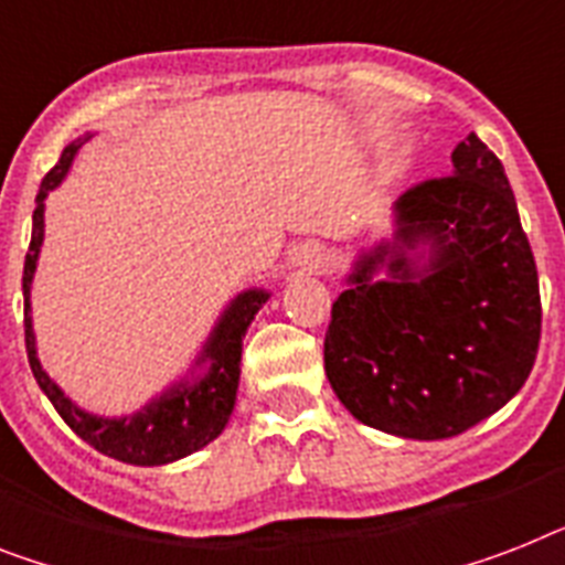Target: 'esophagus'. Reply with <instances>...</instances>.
Here are the masks:
<instances>
[{
  "instance_id": "1",
  "label": "esophagus",
  "mask_w": 565,
  "mask_h": 565,
  "mask_svg": "<svg viewBox=\"0 0 565 565\" xmlns=\"http://www.w3.org/2000/svg\"><path fill=\"white\" fill-rule=\"evenodd\" d=\"M290 260L307 273H319L324 267V249L319 243H298L290 252Z\"/></svg>"
}]
</instances>
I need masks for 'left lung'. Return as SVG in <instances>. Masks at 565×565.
<instances>
[{
  "label": "left lung",
  "mask_w": 565,
  "mask_h": 565,
  "mask_svg": "<svg viewBox=\"0 0 565 565\" xmlns=\"http://www.w3.org/2000/svg\"><path fill=\"white\" fill-rule=\"evenodd\" d=\"M394 223L392 246L362 255L333 301L324 374L365 426L441 441L502 409L534 369V252L505 168L476 132L452 150L447 177L394 203ZM380 263L386 282L370 278Z\"/></svg>",
  "instance_id": "obj_1"
}]
</instances>
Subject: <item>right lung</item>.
<instances>
[{
	"label": "right lung",
	"instance_id": "add662e5",
	"mask_svg": "<svg viewBox=\"0 0 565 565\" xmlns=\"http://www.w3.org/2000/svg\"><path fill=\"white\" fill-rule=\"evenodd\" d=\"M86 139L72 141L60 162L45 173L40 194H36L34 226H31V246L25 255V269H22V296H25V351H29V365L34 371V380L52 401L57 415L72 426V433L81 435L89 447H95L104 456L124 461V465L156 467L185 458L200 447L211 444L228 424V415L235 409L237 380H241V351L246 328L252 324L255 313L267 305L269 292L246 290L226 307L220 316L217 328L205 342L203 354L196 360L205 362V371L196 380H182L173 383L162 397L150 401L148 406L136 415L127 417H98L89 412L77 409L66 394L60 392L57 383L45 374L40 360H36L34 328H31V281H34L36 258L43 246V211L45 196L52 188H57L66 177L68 164L75 159Z\"/></svg>",
	"mask_w": 565,
	"mask_h": 565
}]
</instances>
